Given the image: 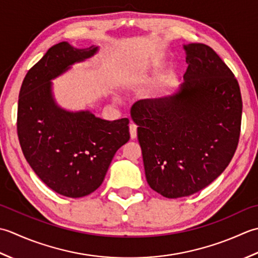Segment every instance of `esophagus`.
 <instances>
[{"instance_id": "esophagus-1", "label": "esophagus", "mask_w": 258, "mask_h": 258, "mask_svg": "<svg viewBox=\"0 0 258 258\" xmlns=\"http://www.w3.org/2000/svg\"><path fill=\"white\" fill-rule=\"evenodd\" d=\"M129 131H130L131 139H136L137 138V125L135 123L129 124Z\"/></svg>"}]
</instances>
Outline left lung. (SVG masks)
<instances>
[{
	"mask_svg": "<svg viewBox=\"0 0 258 258\" xmlns=\"http://www.w3.org/2000/svg\"><path fill=\"white\" fill-rule=\"evenodd\" d=\"M183 49L188 68L178 92L131 108L147 182L167 198L212 183L229 165L240 135L243 101L234 73L206 44Z\"/></svg>",
	"mask_w": 258,
	"mask_h": 258,
	"instance_id": "left-lung-1",
	"label": "left lung"
}]
</instances>
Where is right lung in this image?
Wrapping results in <instances>:
<instances>
[{
    "label": "right lung",
    "instance_id": "right-lung-1",
    "mask_svg": "<svg viewBox=\"0 0 258 258\" xmlns=\"http://www.w3.org/2000/svg\"><path fill=\"white\" fill-rule=\"evenodd\" d=\"M97 51L68 42L53 45L26 73L19 94L17 127L25 159L46 186L66 197L98 189L114 154L130 139L128 118L108 121L89 111H66L52 96V79Z\"/></svg>",
    "mask_w": 258,
    "mask_h": 258
}]
</instances>
